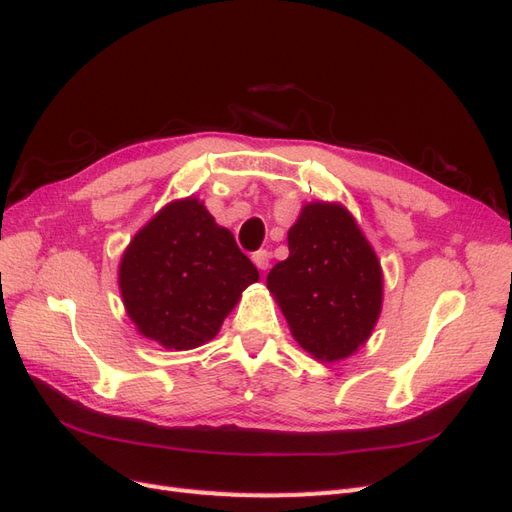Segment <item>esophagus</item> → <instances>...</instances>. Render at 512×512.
I'll use <instances>...</instances> for the list:
<instances>
[{
	"instance_id": "34e87169",
	"label": "esophagus",
	"mask_w": 512,
	"mask_h": 512,
	"mask_svg": "<svg viewBox=\"0 0 512 512\" xmlns=\"http://www.w3.org/2000/svg\"><path fill=\"white\" fill-rule=\"evenodd\" d=\"M252 260H254V265H256L260 271H265V269L269 267L271 252H269V250H258V252L252 254Z\"/></svg>"
}]
</instances>
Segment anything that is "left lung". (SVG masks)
<instances>
[{
	"label": "left lung",
	"mask_w": 512,
	"mask_h": 512,
	"mask_svg": "<svg viewBox=\"0 0 512 512\" xmlns=\"http://www.w3.org/2000/svg\"><path fill=\"white\" fill-rule=\"evenodd\" d=\"M290 256L269 271L299 346L318 361H339L367 342L380 316L382 271L352 215L339 205L303 207L288 230Z\"/></svg>",
	"instance_id": "8db88e82"
}]
</instances>
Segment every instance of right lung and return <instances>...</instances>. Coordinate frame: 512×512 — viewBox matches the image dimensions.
<instances>
[{
    "instance_id": "obj_1",
    "label": "right lung",
    "mask_w": 512,
    "mask_h": 512,
    "mask_svg": "<svg viewBox=\"0 0 512 512\" xmlns=\"http://www.w3.org/2000/svg\"><path fill=\"white\" fill-rule=\"evenodd\" d=\"M256 280L258 269L232 232L196 198L166 205L134 237L119 267L128 316L168 350L209 342Z\"/></svg>"
}]
</instances>
